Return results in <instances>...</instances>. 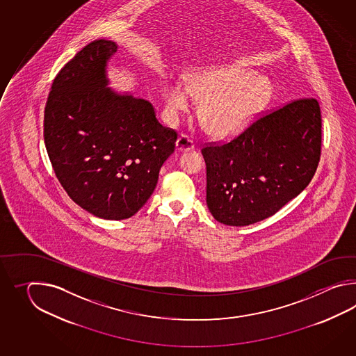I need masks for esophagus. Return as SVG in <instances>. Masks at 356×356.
I'll return each instance as SVG.
<instances>
[{"label": "esophagus", "mask_w": 356, "mask_h": 356, "mask_svg": "<svg viewBox=\"0 0 356 356\" xmlns=\"http://www.w3.org/2000/svg\"><path fill=\"white\" fill-rule=\"evenodd\" d=\"M175 147L177 150H183V152H187V150H192L195 149V143L193 140L188 136V135H181L178 137L177 143H175Z\"/></svg>", "instance_id": "esophagus-1"}]
</instances>
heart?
Returning <instances> with one entry per match:
<instances>
[{
  "label": "heart",
  "mask_w": 356,
  "mask_h": 356,
  "mask_svg": "<svg viewBox=\"0 0 356 356\" xmlns=\"http://www.w3.org/2000/svg\"><path fill=\"white\" fill-rule=\"evenodd\" d=\"M250 70L207 67L188 75L186 88L167 85L164 99L168 112L175 117L189 106V96L204 99L200 117L215 136H229L242 129L250 118L267 104L273 86L262 77H253Z\"/></svg>",
  "instance_id": "heart-1"
}]
</instances>
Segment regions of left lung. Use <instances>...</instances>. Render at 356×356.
<instances>
[{
	"instance_id": "1",
	"label": "left lung",
	"mask_w": 356,
	"mask_h": 356,
	"mask_svg": "<svg viewBox=\"0 0 356 356\" xmlns=\"http://www.w3.org/2000/svg\"><path fill=\"white\" fill-rule=\"evenodd\" d=\"M321 149L322 115L314 98L262 112L229 141L204 144L212 216L232 227L273 216L309 184Z\"/></svg>"
}]
</instances>
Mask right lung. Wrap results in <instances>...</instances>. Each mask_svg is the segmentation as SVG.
Returning a JSON list of instances; mask_svg holds the SVG:
<instances>
[{
	"label": "right lung",
	"mask_w": 356,
	"mask_h": 356,
	"mask_svg": "<svg viewBox=\"0 0 356 356\" xmlns=\"http://www.w3.org/2000/svg\"><path fill=\"white\" fill-rule=\"evenodd\" d=\"M114 42L83 47L54 77L44 108V143L70 198L106 220L134 216L175 152L177 131L161 126L144 99L106 88Z\"/></svg>",
	"instance_id": "right-lung-1"
}]
</instances>
